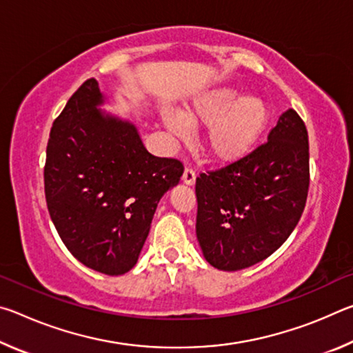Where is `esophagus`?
I'll return each instance as SVG.
<instances>
[{
	"mask_svg": "<svg viewBox=\"0 0 353 353\" xmlns=\"http://www.w3.org/2000/svg\"><path fill=\"white\" fill-rule=\"evenodd\" d=\"M182 181H183V183H187V185H194V182H196V172L191 170V168H185L183 176H182Z\"/></svg>",
	"mask_w": 353,
	"mask_h": 353,
	"instance_id": "obj_1",
	"label": "esophagus"
}]
</instances>
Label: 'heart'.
<instances>
[{"instance_id": "b5f03b06", "label": "heart", "mask_w": 353, "mask_h": 353, "mask_svg": "<svg viewBox=\"0 0 353 353\" xmlns=\"http://www.w3.org/2000/svg\"><path fill=\"white\" fill-rule=\"evenodd\" d=\"M166 129L187 140L190 126H207L204 149L214 163H235L252 152L270 124L271 110L260 97H241L229 87L199 94L185 107L183 115L165 109Z\"/></svg>"}]
</instances>
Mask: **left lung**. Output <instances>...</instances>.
I'll return each instance as SVG.
<instances>
[{
    "label": "left lung",
    "mask_w": 353,
    "mask_h": 353,
    "mask_svg": "<svg viewBox=\"0 0 353 353\" xmlns=\"http://www.w3.org/2000/svg\"><path fill=\"white\" fill-rule=\"evenodd\" d=\"M308 162L307 128L288 109L265 145L196 179V236L212 266L244 270L282 246L305 208Z\"/></svg>",
    "instance_id": "left-lung-1"
}]
</instances>
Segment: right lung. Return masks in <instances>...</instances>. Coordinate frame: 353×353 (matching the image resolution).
<instances>
[{
  "label": "right lung",
  "mask_w": 353,
  "mask_h": 353,
  "mask_svg": "<svg viewBox=\"0 0 353 353\" xmlns=\"http://www.w3.org/2000/svg\"><path fill=\"white\" fill-rule=\"evenodd\" d=\"M97 79L77 88L52 124L45 196L67 249L90 270L121 276L135 266L159 201L183 166L155 157L135 124L99 109Z\"/></svg>",
  "instance_id": "add662e5"
}]
</instances>
